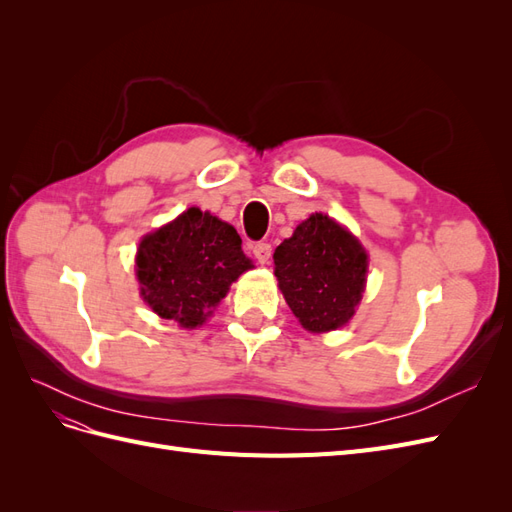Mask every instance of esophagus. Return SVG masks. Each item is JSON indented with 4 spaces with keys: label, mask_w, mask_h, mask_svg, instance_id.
Listing matches in <instances>:
<instances>
[{
    "label": "esophagus",
    "mask_w": 512,
    "mask_h": 512,
    "mask_svg": "<svg viewBox=\"0 0 512 512\" xmlns=\"http://www.w3.org/2000/svg\"><path fill=\"white\" fill-rule=\"evenodd\" d=\"M252 252H254V256H256V260L260 262V265H267L269 258H271V245L260 241V243H256V245L252 247Z\"/></svg>",
    "instance_id": "obj_1"
}]
</instances>
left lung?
<instances>
[{
	"instance_id": "left-lung-1",
	"label": "left lung",
	"mask_w": 512,
	"mask_h": 512,
	"mask_svg": "<svg viewBox=\"0 0 512 512\" xmlns=\"http://www.w3.org/2000/svg\"><path fill=\"white\" fill-rule=\"evenodd\" d=\"M273 262L277 284L303 329L335 331L354 316L369 260L359 239L329 215H309L275 247Z\"/></svg>"
}]
</instances>
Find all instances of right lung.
<instances>
[{
    "label": "right lung",
    "instance_id": "obj_1",
    "mask_svg": "<svg viewBox=\"0 0 512 512\" xmlns=\"http://www.w3.org/2000/svg\"><path fill=\"white\" fill-rule=\"evenodd\" d=\"M252 267L237 230L198 207L149 232L136 252L143 301L183 329L200 327Z\"/></svg>",
    "mask_w": 512,
    "mask_h": 512
}]
</instances>
